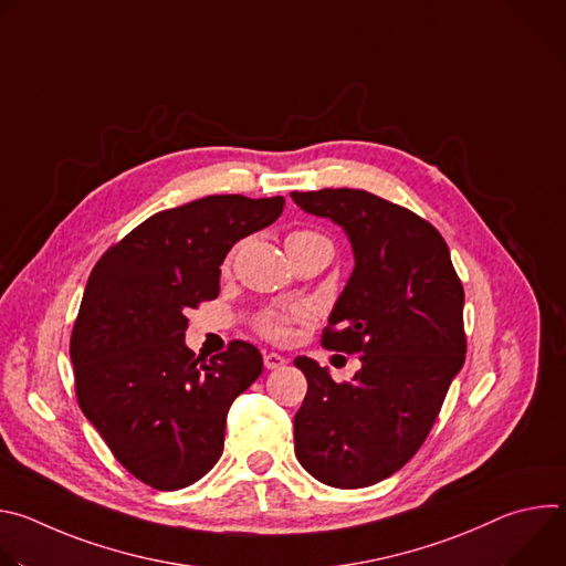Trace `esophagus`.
I'll list each match as a JSON object with an SVG mask.
<instances>
[{
    "instance_id": "obj_1",
    "label": "esophagus",
    "mask_w": 566,
    "mask_h": 566,
    "mask_svg": "<svg viewBox=\"0 0 566 566\" xmlns=\"http://www.w3.org/2000/svg\"><path fill=\"white\" fill-rule=\"evenodd\" d=\"M284 365H286V358H284V356H280V354H275V352L264 354V367H266V369H280V367H284Z\"/></svg>"
}]
</instances>
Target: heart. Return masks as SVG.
Returning a JSON list of instances; mask_svg holds the SVG:
<instances>
[{
    "label": "heart",
    "instance_id": "obj_1",
    "mask_svg": "<svg viewBox=\"0 0 566 566\" xmlns=\"http://www.w3.org/2000/svg\"><path fill=\"white\" fill-rule=\"evenodd\" d=\"M293 241H327V239L322 237L319 232H313V230H295L286 237V244H293ZM284 322H286L284 313H266L260 322V327L266 336L277 338L284 332Z\"/></svg>",
    "mask_w": 566,
    "mask_h": 566
}]
</instances>
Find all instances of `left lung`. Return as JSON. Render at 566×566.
Returning a JSON list of instances; mask_svg holds the SVG:
<instances>
[{"instance_id": "8db88e82", "label": "left lung", "mask_w": 566, "mask_h": 566, "mask_svg": "<svg viewBox=\"0 0 566 566\" xmlns=\"http://www.w3.org/2000/svg\"><path fill=\"white\" fill-rule=\"evenodd\" d=\"M291 197L349 239L354 271L322 345L360 354L352 382L295 358L308 382L295 457L327 486L365 489L415 457L463 367V286L443 237L415 212L349 188Z\"/></svg>"}]
</instances>
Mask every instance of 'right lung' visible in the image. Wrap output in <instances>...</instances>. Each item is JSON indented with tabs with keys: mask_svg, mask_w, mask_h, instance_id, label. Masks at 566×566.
<instances>
[{
	"mask_svg": "<svg viewBox=\"0 0 566 566\" xmlns=\"http://www.w3.org/2000/svg\"><path fill=\"white\" fill-rule=\"evenodd\" d=\"M282 208L284 197L212 195L156 212L90 275L71 334L80 410L151 489H186L219 461L232 400L264 369L244 340L197 358L186 313L219 295L228 251Z\"/></svg>",
	"mask_w": 566,
	"mask_h": 566,
	"instance_id": "obj_1",
	"label": "right lung"
}]
</instances>
